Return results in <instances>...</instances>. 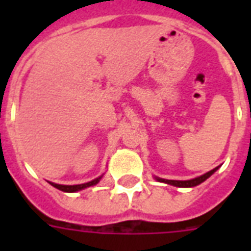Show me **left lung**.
Wrapping results in <instances>:
<instances>
[{"instance_id":"left-lung-1","label":"left lung","mask_w":251,"mask_h":251,"mask_svg":"<svg viewBox=\"0 0 251 251\" xmlns=\"http://www.w3.org/2000/svg\"><path fill=\"white\" fill-rule=\"evenodd\" d=\"M218 168H214L212 171L207 172L204 175L199 176L197 178H193V179H187V181H177V179H164V178H159L156 177L157 181H160V182H165V183H169V185H173V186H177V187H193V186H197L199 183H202L203 181H206L210 176H212L215 172L218 171Z\"/></svg>"}]
</instances>
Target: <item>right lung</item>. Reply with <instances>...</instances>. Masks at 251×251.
Wrapping results in <instances>:
<instances>
[{"label": "right lung", "instance_id": "1", "mask_svg": "<svg viewBox=\"0 0 251 251\" xmlns=\"http://www.w3.org/2000/svg\"><path fill=\"white\" fill-rule=\"evenodd\" d=\"M102 176L98 177V178L92 179L90 182H86V183H80V185H58V183H53V182H49L52 186H54L56 189L58 190H62V191H66V193H75V191H79L82 189H86V187H90V186H94L96 183L101 179Z\"/></svg>", "mask_w": 251, "mask_h": 251}]
</instances>
